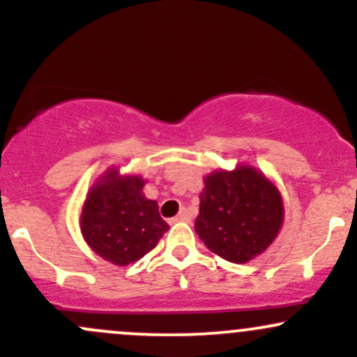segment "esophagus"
I'll return each mask as SVG.
<instances>
[{
  "instance_id": "obj_1",
  "label": "esophagus",
  "mask_w": 357,
  "mask_h": 357,
  "mask_svg": "<svg viewBox=\"0 0 357 357\" xmlns=\"http://www.w3.org/2000/svg\"><path fill=\"white\" fill-rule=\"evenodd\" d=\"M190 220H191L190 213H188L186 210H183L178 216H174V218L171 220V223H178V221H190Z\"/></svg>"
}]
</instances>
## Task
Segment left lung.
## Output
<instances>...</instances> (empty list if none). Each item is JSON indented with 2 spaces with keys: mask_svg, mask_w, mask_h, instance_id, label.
Masks as SVG:
<instances>
[{
  "mask_svg": "<svg viewBox=\"0 0 357 357\" xmlns=\"http://www.w3.org/2000/svg\"><path fill=\"white\" fill-rule=\"evenodd\" d=\"M282 221L280 191L261 171L238 166L204 178L195 231L218 257L247 264L277 238Z\"/></svg>",
  "mask_w": 357,
  "mask_h": 357,
  "instance_id": "left-lung-1",
  "label": "left lung"
}]
</instances>
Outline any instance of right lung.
I'll use <instances>...</instances> for the list:
<instances>
[{
    "mask_svg": "<svg viewBox=\"0 0 357 357\" xmlns=\"http://www.w3.org/2000/svg\"><path fill=\"white\" fill-rule=\"evenodd\" d=\"M141 176L109 169L90 188L80 215V230L97 255L124 267L149 253L169 225L154 199L142 192Z\"/></svg>",
    "mask_w": 357,
    "mask_h": 357,
    "instance_id": "obj_1",
    "label": "right lung"
}]
</instances>
